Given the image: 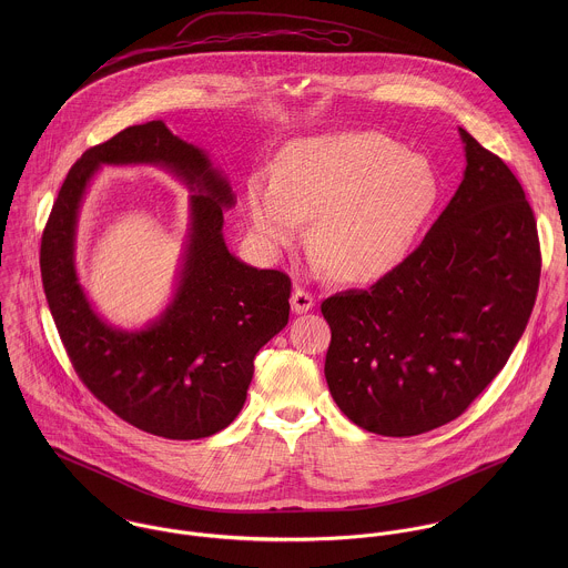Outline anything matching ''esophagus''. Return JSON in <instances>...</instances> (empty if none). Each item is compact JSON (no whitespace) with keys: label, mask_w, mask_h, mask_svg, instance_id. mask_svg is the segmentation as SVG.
Segmentation results:
<instances>
[{"label":"esophagus","mask_w":568,"mask_h":568,"mask_svg":"<svg viewBox=\"0 0 568 568\" xmlns=\"http://www.w3.org/2000/svg\"><path fill=\"white\" fill-rule=\"evenodd\" d=\"M313 306H315L313 293H308V291H304V288H295V291H293V295H291V308H293V313L304 315V313L313 311Z\"/></svg>","instance_id":"esophagus-1"}]
</instances>
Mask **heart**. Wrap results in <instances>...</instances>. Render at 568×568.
<instances>
[{"label": "heart", "instance_id": "1", "mask_svg": "<svg viewBox=\"0 0 568 568\" xmlns=\"http://www.w3.org/2000/svg\"><path fill=\"white\" fill-rule=\"evenodd\" d=\"M437 196L428 160L378 133L300 140L282 153L275 176L255 172L246 185L251 223L264 246H295L311 219L315 264L349 284L398 268Z\"/></svg>", "mask_w": 568, "mask_h": 568}]
</instances>
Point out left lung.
Segmentation results:
<instances>
[{
	"instance_id": "obj_1",
	"label": "left lung",
	"mask_w": 568,
	"mask_h": 568,
	"mask_svg": "<svg viewBox=\"0 0 568 568\" xmlns=\"http://www.w3.org/2000/svg\"><path fill=\"white\" fill-rule=\"evenodd\" d=\"M459 135L464 181L422 244L369 291L322 304L329 394L376 435L459 417L505 367L536 304L542 257L525 190L498 155Z\"/></svg>"
}]
</instances>
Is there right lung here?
I'll return each mask as SVG.
<instances>
[{
    "label": "right lung",
    "instance_id": "1",
    "mask_svg": "<svg viewBox=\"0 0 568 568\" xmlns=\"http://www.w3.org/2000/svg\"><path fill=\"white\" fill-rule=\"evenodd\" d=\"M153 162L186 181L191 232L175 300L153 325H104L78 284L75 223L83 187L102 163ZM227 179L162 120L135 124L82 153L68 172L41 239L43 291L84 387L118 417L165 439H201L241 413L260 347L288 324L291 277L230 253Z\"/></svg>",
    "mask_w": 568,
    "mask_h": 568
}]
</instances>
